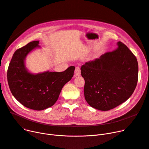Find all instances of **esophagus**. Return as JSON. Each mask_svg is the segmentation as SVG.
<instances>
[{"instance_id": "1", "label": "esophagus", "mask_w": 149, "mask_h": 149, "mask_svg": "<svg viewBox=\"0 0 149 149\" xmlns=\"http://www.w3.org/2000/svg\"><path fill=\"white\" fill-rule=\"evenodd\" d=\"M81 74V70L79 67H76L75 69V77L80 76Z\"/></svg>"}]
</instances>
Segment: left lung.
I'll use <instances>...</instances> for the list:
<instances>
[{
	"instance_id": "left-lung-1",
	"label": "left lung",
	"mask_w": 149,
	"mask_h": 149,
	"mask_svg": "<svg viewBox=\"0 0 149 149\" xmlns=\"http://www.w3.org/2000/svg\"><path fill=\"white\" fill-rule=\"evenodd\" d=\"M81 67L84 97L88 105L108 111L127 100L138 81V65L135 56L124 44Z\"/></svg>"
}]
</instances>
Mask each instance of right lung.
Returning a JSON list of instances; mask_svg holds the SVG:
<instances>
[{
  "label": "right lung",
  "instance_id": "1",
  "mask_svg": "<svg viewBox=\"0 0 149 149\" xmlns=\"http://www.w3.org/2000/svg\"><path fill=\"white\" fill-rule=\"evenodd\" d=\"M39 41H32L15 51L8 69L7 78L13 95L24 107L40 111L53 106L64 85L71 80L75 67L63 72H30L26 66L27 55L40 48Z\"/></svg>",
  "mask_w": 149,
  "mask_h": 149
}]
</instances>
